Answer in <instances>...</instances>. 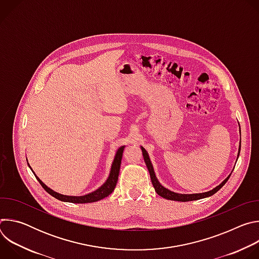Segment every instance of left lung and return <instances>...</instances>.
Wrapping results in <instances>:
<instances>
[{
    "instance_id": "obj_1",
    "label": "left lung",
    "mask_w": 259,
    "mask_h": 259,
    "mask_svg": "<svg viewBox=\"0 0 259 259\" xmlns=\"http://www.w3.org/2000/svg\"><path fill=\"white\" fill-rule=\"evenodd\" d=\"M141 151H142V155H143V159H144V162H145V165L147 167V169H149V172H150V175H151V179H152V183L153 186L155 188V191L157 192V194L159 196H161L162 198H165L167 200H172V201H179V202H188V201H195V200H200V199H203V198H206V197H210L212 195H214L216 192H218L221 188H223L226 182L229 180L231 174L221 182L219 186H217L215 189H213L212 191H209L207 193H202V194H193V195H182V194H177V193H174V192H171L167 189H165L162 184L159 182V180L157 179L156 177V174H155V171H154V168H153V165L151 163V160H150V157H149V154H147V152L143 149V147L141 146ZM240 151H241V145L239 147V154H238V157L240 155Z\"/></svg>"
}]
</instances>
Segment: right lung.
Returning <instances> with one entry per match:
<instances>
[{
  "mask_svg": "<svg viewBox=\"0 0 259 259\" xmlns=\"http://www.w3.org/2000/svg\"><path fill=\"white\" fill-rule=\"evenodd\" d=\"M124 149H125V146H121L120 149L118 150V152L116 154V157H115V160H114L113 165H112V169H110L109 176H108L107 180L103 183V186H101L98 190H96V191H94V192H92V193H90L88 195H85V196L71 197V196H64V195L58 194V193L52 191L51 189H49L46 186V184H44L41 181V179L38 176H36L35 174H34V176H35L36 179H38V181L40 182V184L43 187V189L48 194H50L52 197L56 198L57 200H60V201H63V202H69V203H78V204H85V203L96 202V201L104 199L105 197H107L108 195H110V194L114 192V190H115V188L117 186V181H118V177H119V172H120L121 161H122Z\"/></svg>",
  "mask_w": 259,
  "mask_h": 259,
  "instance_id": "right-lung-1",
  "label": "right lung"
}]
</instances>
